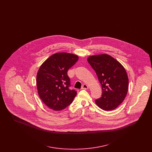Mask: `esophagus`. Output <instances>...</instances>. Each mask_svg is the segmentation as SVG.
I'll use <instances>...</instances> for the list:
<instances>
[{
	"label": "esophagus",
	"instance_id": "obj_1",
	"mask_svg": "<svg viewBox=\"0 0 152 152\" xmlns=\"http://www.w3.org/2000/svg\"><path fill=\"white\" fill-rule=\"evenodd\" d=\"M88 88H89V87L87 86V84H83V85L82 86L81 89H88Z\"/></svg>",
	"mask_w": 152,
	"mask_h": 152
}]
</instances>
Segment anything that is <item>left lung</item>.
Listing matches in <instances>:
<instances>
[{
  "label": "left lung",
  "mask_w": 152,
  "mask_h": 152,
  "mask_svg": "<svg viewBox=\"0 0 152 152\" xmlns=\"http://www.w3.org/2000/svg\"><path fill=\"white\" fill-rule=\"evenodd\" d=\"M87 60L96 72L102 87V96L95 100L96 105L104 110L117 108L128 91L129 80L125 69L107 54L91 56Z\"/></svg>",
  "instance_id": "obj_1"
}]
</instances>
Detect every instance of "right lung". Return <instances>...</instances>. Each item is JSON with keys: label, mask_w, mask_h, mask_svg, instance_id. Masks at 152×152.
<instances>
[{"label": "right lung", "mask_w": 152, "mask_h": 152, "mask_svg": "<svg viewBox=\"0 0 152 152\" xmlns=\"http://www.w3.org/2000/svg\"><path fill=\"white\" fill-rule=\"evenodd\" d=\"M79 57L69 53H56L48 58L40 66L36 76L38 94L44 103L51 109L61 110L72 102L77 94L71 90L68 69Z\"/></svg>", "instance_id": "right-lung-1"}]
</instances>
